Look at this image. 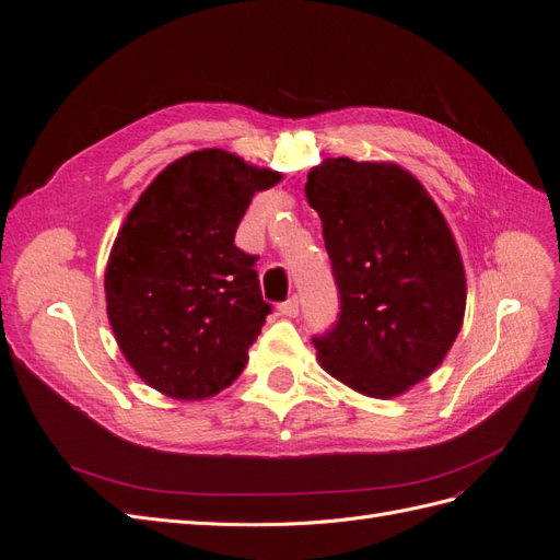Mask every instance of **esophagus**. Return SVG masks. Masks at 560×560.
<instances>
[{"instance_id": "esophagus-1", "label": "esophagus", "mask_w": 560, "mask_h": 560, "mask_svg": "<svg viewBox=\"0 0 560 560\" xmlns=\"http://www.w3.org/2000/svg\"><path fill=\"white\" fill-rule=\"evenodd\" d=\"M278 311H280V315H284V317H296V315H299V299H296V296L287 299L284 303H280Z\"/></svg>"}]
</instances>
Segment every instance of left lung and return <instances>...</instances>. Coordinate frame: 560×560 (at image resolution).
<instances>
[{
	"mask_svg": "<svg viewBox=\"0 0 560 560\" xmlns=\"http://www.w3.org/2000/svg\"><path fill=\"white\" fill-rule=\"evenodd\" d=\"M306 198L341 299L336 327L313 338L317 362L354 393L399 397L444 362L463 327L465 266L446 219L425 186L385 161L325 159Z\"/></svg>",
	"mask_w": 560,
	"mask_h": 560,
	"instance_id": "obj_1",
	"label": "left lung"
}]
</instances>
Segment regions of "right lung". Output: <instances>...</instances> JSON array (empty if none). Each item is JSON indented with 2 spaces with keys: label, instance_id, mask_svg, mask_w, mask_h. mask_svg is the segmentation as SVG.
I'll return each mask as SVG.
<instances>
[{
  "label": "right lung",
  "instance_id": "obj_1",
  "mask_svg": "<svg viewBox=\"0 0 560 560\" xmlns=\"http://www.w3.org/2000/svg\"><path fill=\"white\" fill-rule=\"evenodd\" d=\"M282 179L224 149L161 171L118 229L105 270L118 348L147 385L196 401L243 374L270 306L235 229L257 191Z\"/></svg>",
  "mask_w": 560,
  "mask_h": 560
}]
</instances>
